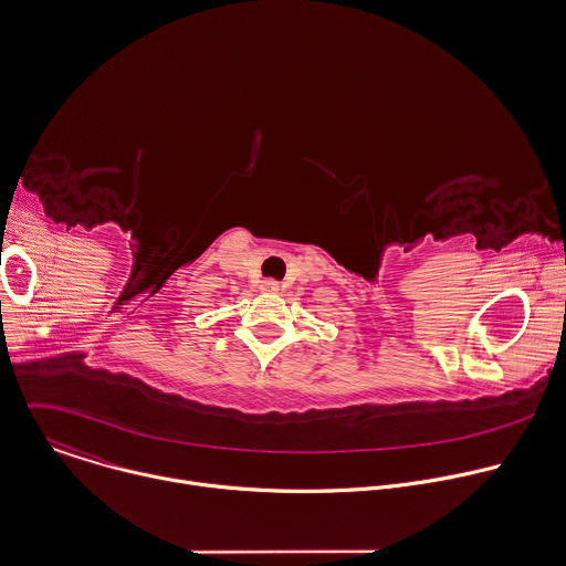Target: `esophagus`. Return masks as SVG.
<instances>
[{
  "label": "esophagus",
  "mask_w": 566,
  "mask_h": 566,
  "mask_svg": "<svg viewBox=\"0 0 566 566\" xmlns=\"http://www.w3.org/2000/svg\"><path fill=\"white\" fill-rule=\"evenodd\" d=\"M260 291H262V293H277V291H280V282H275V280H262Z\"/></svg>",
  "instance_id": "esophagus-1"
}]
</instances>
